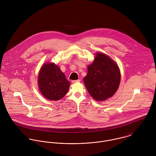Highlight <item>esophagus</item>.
Segmentation results:
<instances>
[{
    "instance_id": "obj_1",
    "label": "esophagus",
    "mask_w": 156,
    "mask_h": 156,
    "mask_svg": "<svg viewBox=\"0 0 156 156\" xmlns=\"http://www.w3.org/2000/svg\"><path fill=\"white\" fill-rule=\"evenodd\" d=\"M80 82V80H72V83H77V82Z\"/></svg>"
}]
</instances>
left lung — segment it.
Masks as SVG:
<instances>
[{
  "instance_id": "left-lung-1",
  "label": "left lung",
  "mask_w": 156,
  "mask_h": 156,
  "mask_svg": "<svg viewBox=\"0 0 156 156\" xmlns=\"http://www.w3.org/2000/svg\"><path fill=\"white\" fill-rule=\"evenodd\" d=\"M121 73L117 64L108 55L98 52L88 67L83 78L85 87L96 101H104L112 97L119 88Z\"/></svg>"
}]
</instances>
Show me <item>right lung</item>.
<instances>
[{
  "label": "right lung",
  "mask_w": 156,
  "mask_h": 156,
  "mask_svg": "<svg viewBox=\"0 0 156 156\" xmlns=\"http://www.w3.org/2000/svg\"><path fill=\"white\" fill-rule=\"evenodd\" d=\"M39 89L50 100L62 98L69 88V82L60 68L54 63H45L41 68L38 77Z\"/></svg>",
  "instance_id": "right-lung-1"
}]
</instances>
